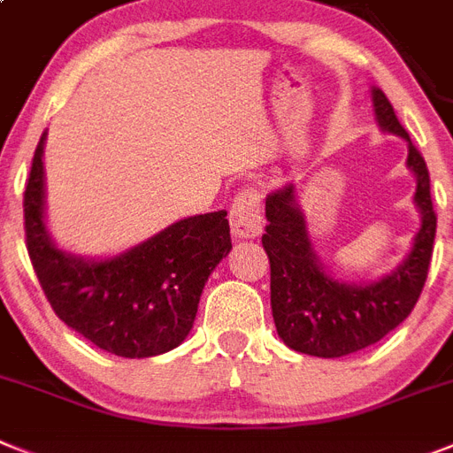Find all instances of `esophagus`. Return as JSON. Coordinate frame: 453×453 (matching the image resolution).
<instances>
[{"label": "esophagus", "mask_w": 453, "mask_h": 453, "mask_svg": "<svg viewBox=\"0 0 453 453\" xmlns=\"http://www.w3.org/2000/svg\"><path fill=\"white\" fill-rule=\"evenodd\" d=\"M230 226L234 237L242 239H253L262 233V193L257 186H246L234 196Z\"/></svg>", "instance_id": "1"}]
</instances>
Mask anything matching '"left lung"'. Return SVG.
Instances as JSON below:
<instances>
[{"instance_id":"obj_1","label":"left lung","mask_w":453,"mask_h":453,"mask_svg":"<svg viewBox=\"0 0 453 453\" xmlns=\"http://www.w3.org/2000/svg\"><path fill=\"white\" fill-rule=\"evenodd\" d=\"M373 105L380 127L408 140V168L417 174L414 203L421 211V227L408 257L389 276L368 285H348L332 279L311 249L295 186L269 193L262 246L272 269L273 322L283 343L303 355L334 359L378 343L412 313L426 283L438 227L426 161L378 87H373Z\"/></svg>"}]
</instances>
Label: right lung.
Segmentation results:
<instances>
[{
  "mask_svg": "<svg viewBox=\"0 0 453 453\" xmlns=\"http://www.w3.org/2000/svg\"><path fill=\"white\" fill-rule=\"evenodd\" d=\"M41 135L25 186L29 260L52 311L105 352L128 359L163 355L188 336L209 273L230 253L227 211L177 220L110 260L57 249L43 223Z\"/></svg>",
  "mask_w": 453,
  "mask_h": 453,
  "instance_id": "obj_1",
  "label": "right lung"
}]
</instances>
